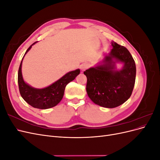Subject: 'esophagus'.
Here are the masks:
<instances>
[{"label": "esophagus", "instance_id": "1", "mask_svg": "<svg viewBox=\"0 0 160 160\" xmlns=\"http://www.w3.org/2000/svg\"><path fill=\"white\" fill-rule=\"evenodd\" d=\"M88 67H89V65H88V63H85V64H83V65H81L80 69H81V70L82 71H85L87 69H88Z\"/></svg>", "mask_w": 160, "mask_h": 160}]
</instances>
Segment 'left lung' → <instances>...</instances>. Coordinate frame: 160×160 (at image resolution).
Listing matches in <instances>:
<instances>
[{
	"label": "left lung",
	"mask_w": 160,
	"mask_h": 160,
	"mask_svg": "<svg viewBox=\"0 0 160 160\" xmlns=\"http://www.w3.org/2000/svg\"><path fill=\"white\" fill-rule=\"evenodd\" d=\"M111 43L113 49L104 54L103 59L84 71L89 98L106 108L118 107L130 98L136 76V67L129 51L113 41ZM117 63L123 65L120 70L116 67Z\"/></svg>",
	"instance_id": "8db88e82"
}]
</instances>
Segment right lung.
Segmentation results:
<instances>
[{
	"instance_id": "obj_1",
	"label": "right lung",
	"mask_w": 160,
	"mask_h": 160,
	"mask_svg": "<svg viewBox=\"0 0 160 160\" xmlns=\"http://www.w3.org/2000/svg\"><path fill=\"white\" fill-rule=\"evenodd\" d=\"M36 42H34L28 47L22 59L18 72V88L21 97L27 103L35 108L47 109L55 107L60 102L63 98L65 87L69 82L74 80L75 77L80 73V69H78L68 72L59 80L46 88L42 89L32 88L23 79L22 63L25 55Z\"/></svg>"
}]
</instances>
